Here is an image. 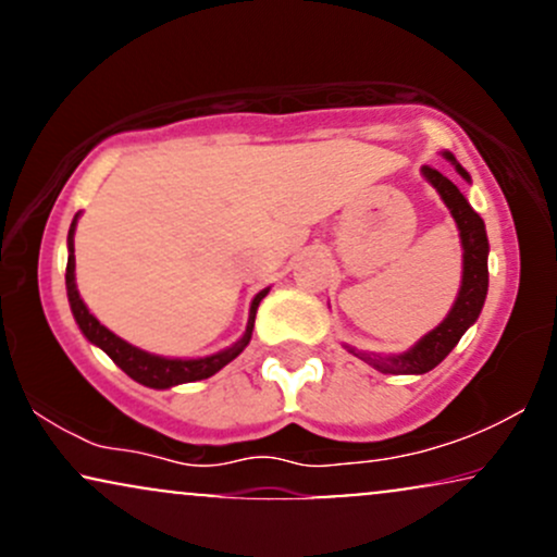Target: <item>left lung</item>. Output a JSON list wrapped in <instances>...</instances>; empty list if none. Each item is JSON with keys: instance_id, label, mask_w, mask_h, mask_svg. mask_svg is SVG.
<instances>
[{"instance_id": "obj_1", "label": "left lung", "mask_w": 557, "mask_h": 557, "mask_svg": "<svg viewBox=\"0 0 557 557\" xmlns=\"http://www.w3.org/2000/svg\"><path fill=\"white\" fill-rule=\"evenodd\" d=\"M443 157L453 164V168H456V172L463 177V181H469V172L456 162V157H453L450 151H445ZM421 175L434 185V190H437L440 198H443L445 207L450 209L453 220H456L458 225V233H461L463 280H461V290H458L456 304H453V309L447 311V317L432 332H426L413 348L403 350L398 356H374V354H363V350H356L350 348V345H345L350 354L359 356L361 361L372 363L376 372L382 374H426L430 369L437 367V363L443 361L453 348H456L458 341L463 337V332L476 322L479 314H482L484 298H487L490 243H487V230H484L482 216L471 209V203L466 201V196L458 190V185L447 181L443 172L430 168V164H424V168H421Z\"/></svg>"}]
</instances>
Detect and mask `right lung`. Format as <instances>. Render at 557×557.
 Here are the masks:
<instances>
[{"label": "right lung", "instance_id": "obj_1", "mask_svg": "<svg viewBox=\"0 0 557 557\" xmlns=\"http://www.w3.org/2000/svg\"><path fill=\"white\" fill-rule=\"evenodd\" d=\"M75 225H78V214H75L73 225H70L67 233V272H65V285H67V300H70V309H73L75 322L83 335H86L88 343L99 345L110 359L117 363L123 372L131 376V380L140 382L146 387H154V389H168L175 385H183V382H198V380H207L220 372L222 367H227L235 356L243 354L248 341H251V332H253V319H257V309L261 304V298L270 293V287L257 293V298L251 300V311H248V324L246 332L238 343H233L230 348L220 350V354L212 356H203V359H164V356H154V354H146V350L136 348V345L125 343L123 337H117L114 332H110L104 324L96 319L91 311L86 309L83 304L78 285H75V248H73V235H75Z\"/></svg>", "mask_w": 557, "mask_h": 557}]
</instances>
